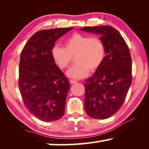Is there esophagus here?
I'll return each instance as SVG.
<instances>
[{
	"mask_svg": "<svg viewBox=\"0 0 149 149\" xmlns=\"http://www.w3.org/2000/svg\"><path fill=\"white\" fill-rule=\"evenodd\" d=\"M77 82H78V81L76 80H72V79L70 80V83H71V84H74V83H77Z\"/></svg>",
	"mask_w": 149,
	"mask_h": 149,
	"instance_id": "obj_1",
	"label": "esophagus"
}]
</instances>
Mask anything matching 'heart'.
<instances>
[{
  "label": "heart",
  "mask_w": 149,
  "mask_h": 149,
  "mask_svg": "<svg viewBox=\"0 0 149 149\" xmlns=\"http://www.w3.org/2000/svg\"><path fill=\"white\" fill-rule=\"evenodd\" d=\"M64 47L55 46L52 50V58L61 69L68 68L74 57V66L66 72L67 76L81 79L89 70L96 71L102 64L106 56V47L101 38L76 33L65 40Z\"/></svg>",
  "instance_id": "b5f03b06"
}]
</instances>
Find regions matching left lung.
I'll return each mask as SVG.
<instances>
[{
  "label": "left lung",
  "mask_w": 149,
  "mask_h": 149,
  "mask_svg": "<svg viewBox=\"0 0 149 149\" xmlns=\"http://www.w3.org/2000/svg\"><path fill=\"white\" fill-rule=\"evenodd\" d=\"M80 30L99 34L104 42V60L84 83V107L93 119H107L123 105L132 84L131 55L121 34L112 26H89Z\"/></svg>",
  "instance_id": "1"
}]
</instances>
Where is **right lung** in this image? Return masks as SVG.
<instances>
[{
  "instance_id": "add662e5",
  "label": "right lung",
  "mask_w": 149,
  "mask_h": 149,
  "mask_svg": "<svg viewBox=\"0 0 149 149\" xmlns=\"http://www.w3.org/2000/svg\"><path fill=\"white\" fill-rule=\"evenodd\" d=\"M73 28L42 30L33 34L21 52L19 87L24 103L34 117L50 122L64 115L70 85L55 64V42Z\"/></svg>"
}]
</instances>
